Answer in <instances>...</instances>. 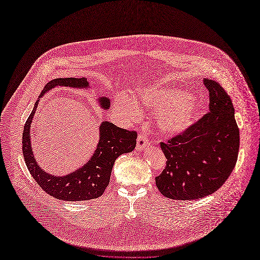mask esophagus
<instances>
[{
    "label": "esophagus",
    "instance_id": "1",
    "mask_svg": "<svg viewBox=\"0 0 260 260\" xmlns=\"http://www.w3.org/2000/svg\"><path fill=\"white\" fill-rule=\"evenodd\" d=\"M149 146V140H148V137L145 134H140L137 140V150L138 151H143L146 147Z\"/></svg>",
    "mask_w": 260,
    "mask_h": 260
}]
</instances>
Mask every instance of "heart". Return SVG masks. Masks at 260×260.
I'll return each mask as SVG.
<instances>
[{"mask_svg":"<svg viewBox=\"0 0 260 260\" xmlns=\"http://www.w3.org/2000/svg\"><path fill=\"white\" fill-rule=\"evenodd\" d=\"M142 100L156 112H162L159 116V126L167 134H178L187 128L198 110L197 100L179 88L148 89L142 93ZM116 106L134 116L139 113L138 104L133 100L118 98Z\"/></svg>","mask_w":260,"mask_h":260,"instance_id":"b5f03b06","label":"heart"}]
</instances>
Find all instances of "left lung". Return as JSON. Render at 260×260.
<instances>
[{
    "label": "left lung",
    "instance_id": "obj_1",
    "mask_svg": "<svg viewBox=\"0 0 260 260\" xmlns=\"http://www.w3.org/2000/svg\"><path fill=\"white\" fill-rule=\"evenodd\" d=\"M204 84L209 90L208 113L159 143L167 164L155 183L171 200L193 201L214 193L237 164L240 132L233 102L218 82L205 79Z\"/></svg>",
    "mask_w": 260,
    "mask_h": 260
}]
</instances>
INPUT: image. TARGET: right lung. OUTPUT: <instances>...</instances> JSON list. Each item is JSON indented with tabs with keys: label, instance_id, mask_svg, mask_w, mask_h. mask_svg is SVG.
<instances>
[{
	"label": "right lung",
	"instance_id": "right-lung-1",
	"mask_svg": "<svg viewBox=\"0 0 260 260\" xmlns=\"http://www.w3.org/2000/svg\"><path fill=\"white\" fill-rule=\"evenodd\" d=\"M57 86L82 88L89 85L85 78H58L47 83L41 95ZM99 103L104 109L110 107L108 98H100ZM38 104L36 102L22 134V153L30 175L47 194L57 200L77 202L100 198L109 185L111 172L116 158L135 149L137 133L104 121L100 126V141L96 150L88 162L67 176H52L38 166L31 151L29 127Z\"/></svg>",
	"mask_w": 260,
	"mask_h": 260
}]
</instances>
